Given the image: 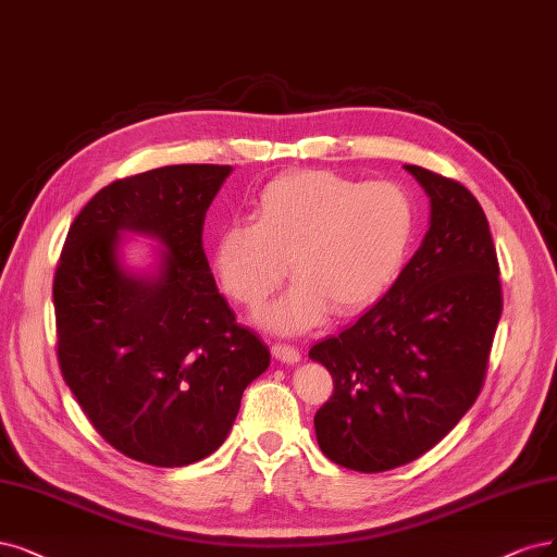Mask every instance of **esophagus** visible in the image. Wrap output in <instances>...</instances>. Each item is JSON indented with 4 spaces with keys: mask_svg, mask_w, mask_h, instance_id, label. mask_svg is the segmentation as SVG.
Masks as SVG:
<instances>
[{
    "mask_svg": "<svg viewBox=\"0 0 557 557\" xmlns=\"http://www.w3.org/2000/svg\"><path fill=\"white\" fill-rule=\"evenodd\" d=\"M272 355L283 361V363H297L301 359L299 350L295 348V345H285V343H274L272 345Z\"/></svg>",
    "mask_w": 557,
    "mask_h": 557,
    "instance_id": "1",
    "label": "esophagus"
}]
</instances>
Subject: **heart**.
I'll return each mask as SVG.
<instances>
[{
	"mask_svg": "<svg viewBox=\"0 0 557 557\" xmlns=\"http://www.w3.org/2000/svg\"><path fill=\"white\" fill-rule=\"evenodd\" d=\"M414 230V202L398 184L293 170L258 190L251 219L219 230L212 267L225 295L246 309L262 306L290 267L295 283L262 320L281 334H299L330 309L352 315L385 295L408 260Z\"/></svg>",
	"mask_w": 557,
	"mask_h": 557,
	"instance_id": "heart-1",
	"label": "heart"
}]
</instances>
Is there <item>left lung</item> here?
Here are the masks:
<instances>
[{"instance_id": "8db88e82", "label": "left lung", "mask_w": 557, "mask_h": 557, "mask_svg": "<svg viewBox=\"0 0 557 557\" xmlns=\"http://www.w3.org/2000/svg\"><path fill=\"white\" fill-rule=\"evenodd\" d=\"M403 168L431 202L424 239L385 297L309 350L334 377L313 419L318 445L357 472L406 466L461 421L482 389L503 313L482 205L463 184Z\"/></svg>"}]
</instances>
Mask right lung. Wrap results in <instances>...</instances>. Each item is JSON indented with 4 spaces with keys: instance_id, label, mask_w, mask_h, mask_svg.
Segmentation results:
<instances>
[{
    "instance_id": "add662e5",
    "label": "right lung",
    "mask_w": 557,
    "mask_h": 557,
    "mask_svg": "<svg viewBox=\"0 0 557 557\" xmlns=\"http://www.w3.org/2000/svg\"><path fill=\"white\" fill-rule=\"evenodd\" d=\"M230 165H165L101 188L69 227L52 299L62 375L94 429L133 461L180 468L214 454L270 348L235 322L202 248ZM124 234L154 238L133 273Z\"/></svg>"
}]
</instances>
